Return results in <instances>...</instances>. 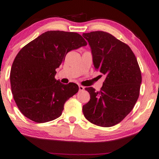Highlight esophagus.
Returning a JSON list of instances; mask_svg holds the SVG:
<instances>
[{
  "mask_svg": "<svg viewBox=\"0 0 159 159\" xmlns=\"http://www.w3.org/2000/svg\"><path fill=\"white\" fill-rule=\"evenodd\" d=\"M79 90H80V91H82V90H84V87L83 86L80 85V86H79Z\"/></svg>",
  "mask_w": 159,
  "mask_h": 159,
  "instance_id": "1",
  "label": "esophagus"
}]
</instances>
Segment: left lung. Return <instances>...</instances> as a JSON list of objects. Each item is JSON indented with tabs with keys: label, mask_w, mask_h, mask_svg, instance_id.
<instances>
[{
	"label": "left lung",
	"mask_w": 159,
	"mask_h": 159,
	"mask_svg": "<svg viewBox=\"0 0 159 159\" xmlns=\"http://www.w3.org/2000/svg\"><path fill=\"white\" fill-rule=\"evenodd\" d=\"M89 42L96 70L106 75L100 91L86 88L90 101L83 106L86 119L102 127L120 123L137 102L140 92L141 73L137 58L128 44L107 32L83 34Z\"/></svg>",
	"instance_id": "left-lung-1"
}]
</instances>
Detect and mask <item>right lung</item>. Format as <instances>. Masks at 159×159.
Here are the masks:
<instances>
[{
  "mask_svg": "<svg viewBox=\"0 0 159 159\" xmlns=\"http://www.w3.org/2000/svg\"><path fill=\"white\" fill-rule=\"evenodd\" d=\"M87 45L75 32L48 31L26 44L12 64L11 92L22 114L36 123L54 120L65 102L79 90L75 83L61 84L56 69L68 52Z\"/></svg>",
  "mask_w": 159,
  "mask_h": 159,
  "instance_id": "right-lung-1",
  "label": "right lung"
}]
</instances>
